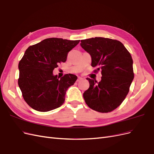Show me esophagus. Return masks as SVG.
Here are the masks:
<instances>
[{"instance_id":"esophagus-1","label":"esophagus","mask_w":154,"mask_h":154,"mask_svg":"<svg viewBox=\"0 0 154 154\" xmlns=\"http://www.w3.org/2000/svg\"><path fill=\"white\" fill-rule=\"evenodd\" d=\"M82 77H78V79H77V81H81V80H82Z\"/></svg>"}]
</instances>
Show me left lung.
Here are the masks:
<instances>
[{
	"instance_id": "8db88e82",
	"label": "left lung",
	"mask_w": 154,
	"mask_h": 154,
	"mask_svg": "<svg viewBox=\"0 0 154 154\" xmlns=\"http://www.w3.org/2000/svg\"><path fill=\"white\" fill-rule=\"evenodd\" d=\"M81 47L91 56V66L101 72V80L87 78L89 88L83 94L85 102L98 112H109L120 105L134 79L133 61L122 43L95 37L81 40Z\"/></svg>"
}]
</instances>
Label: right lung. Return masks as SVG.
<instances>
[{
	"label": "right lung",
	"instance_id": "obj_1",
	"mask_svg": "<svg viewBox=\"0 0 154 154\" xmlns=\"http://www.w3.org/2000/svg\"><path fill=\"white\" fill-rule=\"evenodd\" d=\"M79 42L48 38L25 51L18 65V85L25 101L33 109L48 112L64 103L66 91L77 77L68 73L60 79L53 72L66 61L68 53Z\"/></svg>",
	"mask_w": 154,
	"mask_h": 154
}]
</instances>
